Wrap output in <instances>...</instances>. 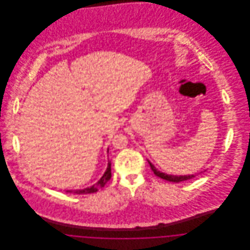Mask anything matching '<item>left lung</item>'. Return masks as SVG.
<instances>
[{
  "instance_id": "1",
  "label": "left lung",
  "mask_w": 250,
  "mask_h": 250,
  "mask_svg": "<svg viewBox=\"0 0 250 250\" xmlns=\"http://www.w3.org/2000/svg\"><path fill=\"white\" fill-rule=\"evenodd\" d=\"M148 162H149L150 167H151V168H152V170L154 171V173H155V175L158 176V177H160L161 179H164V180H166V181L173 182V183H180V182L187 181V180H189V179L194 178V177H195V175H184V176L168 175V174H166V173H163V172L159 171L157 168H155V167L154 166L150 161H148Z\"/></svg>"
}]
</instances>
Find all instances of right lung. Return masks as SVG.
Listing matches in <instances>:
<instances>
[{"label":"right lung","mask_w":250,"mask_h":250,"mask_svg":"<svg viewBox=\"0 0 250 250\" xmlns=\"http://www.w3.org/2000/svg\"><path fill=\"white\" fill-rule=\"evenodd\" d=\"M107 153H108V149H107ZM110 165H111V163L108 160L107 169H106L105 173L103 174V176L101 177V179L95 185L92 186L91 188H87L80 189V190H67L66 192L73 193V194H91V193H95L99 188H102L107 184V181L111 177V169H110L111 167H110Z\"/></svg>","instance_id":"1"}]
</instances>
